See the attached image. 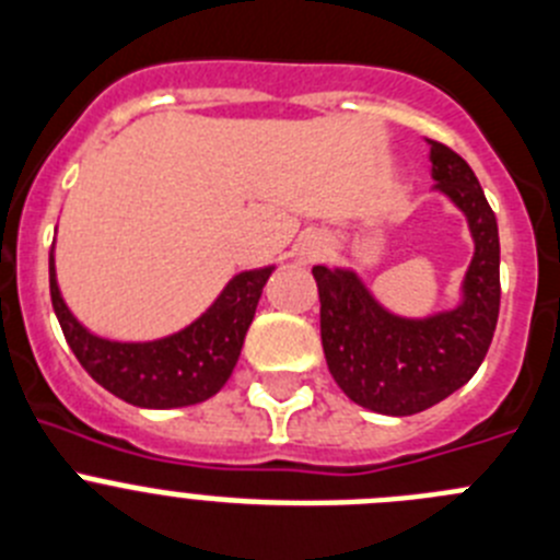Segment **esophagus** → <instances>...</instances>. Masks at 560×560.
Here are the masks:
<instances>
[{"mask_svg": "<svg viewBox=\"0 0 560 560\" xmlns=\"http://www.w3.org/2000/svg\"><path fill=\"white\" fill-rule=\"evenodd\" d=\"M326 248H329V243H326V236L317 234V231H310V234L301 236L299 256L304 261H317V259H320V256L326 254Z\"/></svg>", "mask_w": 560, "mask_h": 560, "instance_id": "34e87169", "label": "esophagus"}]
</instances>
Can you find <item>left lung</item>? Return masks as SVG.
<instances>
[{"label":"left lung","instance_id":"obj_1","mask_svg":"<svg viewBox=\"0 0 560 560\" xmlns=\"http://www.w3.org/2000/svg\"><path fill=\"white\" fill-rule=\"evenodd\" d=\"M430 144L432 178L466 214L475 259L460 306L399 317L376 304L354 270L312 268L320 295V340L340 390L382 416H412L438 405L477 374L500 317V231L477 175L452 148Z\"/></svg>","mask_w":560,"mask_h":560}]
</instances>
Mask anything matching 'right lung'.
Here are the masks:
<instances>
[{
	"label": "right lung",
	"mask_w": 560,
	"mask_h": 560,
	"mask_svg": "<svg viewBox=\"0 0 560 560\" xmlns=\"http://www.w3.org/2000/svg\"><path fill=\"white\" fill-rule=\"evenodd\" d=\"M270 273L273 268L234 276L195 324L150 342L105 340L78 324V317L60 299L52 254L49 295L69 349L85 368V374L128 405L170 410L211 399L229 382Z\"/></svg>",
	"instance_id": "obj_1"
}]
</instances>
